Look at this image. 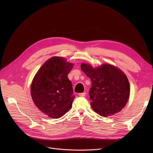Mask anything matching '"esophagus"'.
I'll use <instances>...</instances> for the list:
<instances>
[{
	"label": "esophagus",
	"mask_w": 153,
	"mask_h": 153,
	"mask_svg": "<svg viewBox=\"0 0 153 153\" xmlns=\"http://www.w3.org/2000/svg\"><path fill=\"white\" fill-rule=\"evenodd\" d=\"M85 94H86L85 92L80 93V94H79V96H80V97H84V96H85Z\"/></svg>",
	"instance_id": "obj_1"
}]
</instances>
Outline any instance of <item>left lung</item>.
Returning <instances> with one entry per match:
<instances>
[{"instance_id":"obj_1","label":"left lung","mask_w":153,"mask_h":153,"mask_svg":"<svg viewBox=\"0 0 153 153\" xmlns=\"http://www.w3.org/2000/svg\"><path fill=\"white\" fill-rule=\"evenodd\" d=\"M81 68L91 80L89 96L94 111L107 117L125 107L130 97V84L121 70L109 64L94 68L82 63Z\"/></svg>"}]
</instances>
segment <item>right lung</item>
<instances>
[{"label":"right lung","instance_id":"right-lung-1","mask_svg":"<svg viewBox=\"0 0 153 153\" xmlns=\"http://www.w3.org/2000/svg\"><path fill=\"white\" fill-rule=\"evenodd\" d=\"M72 68L73 64L54 56L46 61L37 72L31 83V95L43 114L58 118L72 107L75 95L68 75Z\"/></svg>","mask_w":153,"mask_h":153}]
</instances>
